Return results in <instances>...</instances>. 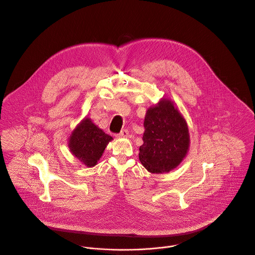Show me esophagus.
Returning a JSON list of instances; mask_svg holds the SVG:
<instances>
[{
	"label": "esophagus",
	"mask_w": 255,
	"mask_h": 255,
	"mask_svg": "<svg viewBox=\"0 0 255 255\" xmlns=\"http://www.w3.org/2000/svg\"><path fill=\"white\" fill-rule=\"evenodd\" d=\"M119 137H128V129H123L119 134H117Z\"/></svg>",
	"instance_id": "esophagus-1"
}]
</instances>
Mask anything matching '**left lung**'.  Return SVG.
<instances>
[{
  "instance_id": "1",
  "label": "left lung",
  "mask_w": 255,
  "mask_h": 255,
  "mask_svg": "<svg viewBox=\"0 0 255 255\" xmlns=\"http://www.w3.org/2000/svg\"><path fill=\"white\" fill-rule=\"evenodd\" d=\"M143 144L139 160L150 173H166L175 169L185 157L189 134L185 120L167 99L148 109L144 119Z\"/></svg>"
}]
</instances>
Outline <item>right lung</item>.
Listing matches in <instances>:
<instances>
[{"mask_svg":"<svg viewBox=\"0 0 255 255\" xmlns=\"http://www.w3.org/2000/svg\"><path fill=\"white\" fill-rule=\"evenodd\" d=\"M113 138L96 127L90 119L83 120L70 137L69 146L73 155L87 167H93Z\"/></svg>","mask_w":255,"mask_h":255,"instance_id":"right-lung-1","label":"right lung"}]
</instances>
